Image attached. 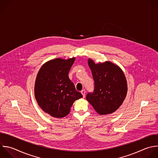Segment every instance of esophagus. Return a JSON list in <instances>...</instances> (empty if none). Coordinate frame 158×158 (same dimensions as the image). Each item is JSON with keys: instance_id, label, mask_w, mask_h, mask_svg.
<instances>
[{"instance_id": "34e87169", "label": "esophagus", "mask_w": 158, "mask_h": 158, "mask_svg": "<svg viewBox=\"0 0 158 158\" xmlns=\"http://www.w3.org/2000/svg\"><path fill=\"white\" fill-rule=\"evenodd\" d=\"M81 93L82 94V95H83V98L85 96V93H86V91H85V89H83V90H81Z\"/></svg>"}]
</instances>
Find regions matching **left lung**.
<instances>
[{
	"label": "left lung",
	"instance_id": "obj_1",
	"mask_svg": "<svg viewBox=\"0 0 158 158\" xmlns=\"http://www.w3.org/2000/svg\"><path fill=\"white\" fill-rule=\"evenodd\" d=\"M94 81L93 93L86 95L87 101L100 115L115 112L123 103L127 93V83L122 69L110 62L95 64L88 59Z\"/></svg>",
	"mask_w": 158,
	"mask_h": 158
}]
</instances>
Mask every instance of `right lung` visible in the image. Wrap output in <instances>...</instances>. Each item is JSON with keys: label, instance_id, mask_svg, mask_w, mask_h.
Here are the masks:
<instances>
[{"label": "right lung", "instance_id": "right-lung-1", "mask_svg": "<svg viewBox=\"0 0 158 158\" xmlns=\"http://www.w3.org/2000/svg\"><path fill=\"white\" fill-rule=\"evenodd\" d=\"M75 58H57L40 69L35 85V96L40 107L53 117L62 118L70 112L74 101L81 98L69 77Z\"/></svg>", "mask_w": 158, "mask_h": 158}]
</instances>
